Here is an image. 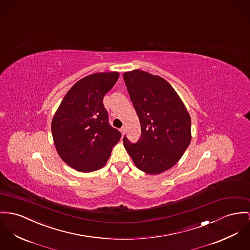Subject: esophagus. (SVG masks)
Segmentation results:
<instances>
[{"label": "esophagus", "instance_id": "esophagus-1", "mask_svg": "<svg viewBox=\"0 0 250 250\" xmlns=\"http://www.w3.org/2000/svg\"><path fill=\"white\" fill-rule=\"evenodd\" d=\"M120 130H121V133H122V135H123V136L125 134V127H124V126H123V127H122V128H121Z\"/></svg>", "mask_w": 250, "mask_h": 250}]
</instances>
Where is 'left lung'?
Here are the masks:
<instances>
[{
	"label": "left lung",
	"instance_id": "8db88e82",
	"mask_svg": "<svg viewBox=\"0 0 250 250\" xmlns=\"http://www.w3.org/2000/svg\"><path fill=\"white\" fill-rule=\"evenodd\" d=\"M123 77L142 131L136 144L124 137V146L140 170L148 174L168 170L190 144V116L165 79L138 69Z\"/></svg>",
	"mask_w": 250,
	"mask_h": 250
}]
</instances>
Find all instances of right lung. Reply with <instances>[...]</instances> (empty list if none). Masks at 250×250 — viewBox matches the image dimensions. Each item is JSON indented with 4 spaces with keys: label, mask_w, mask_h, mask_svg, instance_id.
Here are the masks:
<instances>
[{
    "label": "right lung",
    "mask_w": 250,
    "mask_h": 250,
    "mask_svg": "<svg viewBox=\"0 0 250 250\" xmlns=\"http://www.w3.org/2000/svg\"><path fill=\"white\" fill-rule=\"evenodd\" d=\"M118 78V72H103L81 79L63 97L52 119L58 154L77 171L102 168L121 139V132L109 125L103 104Z\"/></svg>",
    "instance_id": "1"
}]
</instances>
